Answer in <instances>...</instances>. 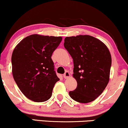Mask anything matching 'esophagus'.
I'll return each mask as SVG.
<instances>
[{
	"label": "esophagus",
	"mask_w": 128,
	"mask_h": 128,
	"mask_svg": "<svg viewBox=\"0 0 128 128\" xmlns=\"http://www.w3.org/2000/svg\"><path fill=\"white\" fill-rule=\"evenodd\" d=\"M70 76V74L68 72H66L65 73H64V75H63V77L64 78V79H67V78H68Z\"/></svg>",
	"instance_id": "obj_1"
}]
</instances>
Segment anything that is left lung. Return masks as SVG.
<instances>
[{"instance_id":"1","label":"left lung","mask_w":128,"mask_h":128,"mask_svg":"<svg viewBox=\"0 0 128 128\" xmlns=\"http://www.w3.org/2000/svg\"><path fill=\"white\" fill-rule=\"evenodd\" d=\"M64 46L73 60V76L78 84L76 89L69 92L70 97L80 103L94 101L109 82L112 57L108 49L89 35L66 37Z\"/></svg>"}]
</instances>
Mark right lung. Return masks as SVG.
Listing matches in <instances>:
<instances>
[{
    "label": "right lung",
    "mask_w": 128,
    "mask_h": 128,
    "mask_svg": "<svg viewBox=\"0 0 128 128\" xmlns=\"http://www.w3.org/2000/svg\"><path fill=\"white\" fill-rule=\"evenodd\" d=\"M61 40V37L32 34L14 49L11 58L14 79L29 100L39 102L51 97L54 86L60 80L51 56Z\"/></svg>",
    "instance_id": "1"
}]
</instances>
